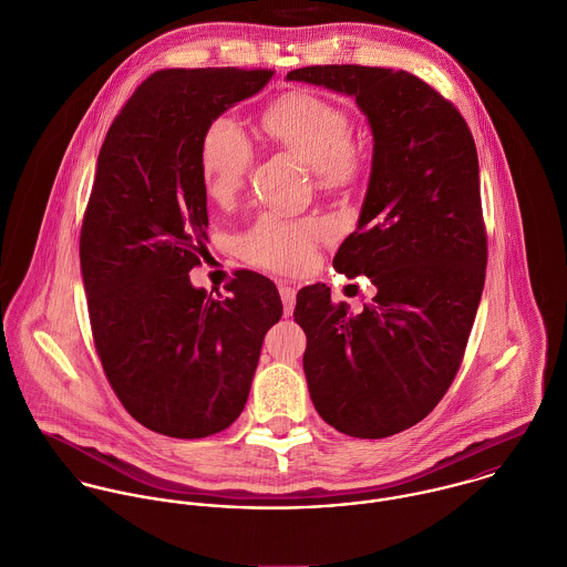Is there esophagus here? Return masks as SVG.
Wrapping results in <instances>:
<instances>
[{
	"instance_id": "esophagus-1",
	"label": "esophagus",
	"mask_w": 567,
	"mask_h": 567,
	"mask_svg": "<svg viewBox=\"0 0 567 567\" xmlns=\"http://www.w3.org/2000/svg\"><path fill=\"white\" fill-rule=\"evenodd\" d=\"M280 298L285 305V316H291L296 307V289L291 285H280Z\"/></svg>"
}]
</instances>
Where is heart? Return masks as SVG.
<instances>
[{"label": "heart", "mask_w": 567, "mask_h": 567, "mask_svg": "<svg viewBox=\"0 0 567 567\" xmlns=\"http://www.w3.org/2000/svg\"><path fill=\"white\" fill-rule=\"evenodd\" d=\"M271 137L298 153L320 177L343 175L354 157L350 117L338 105L313 96L291 94L262 115ZM254 159V146L245 131L227 115L215 117L199 148L204 190L215 204H227L243 188ZM327 234L320 219H287L262 213L238 238L243 258L258 267L298 271L311 256L316 243Z\"/></svg>", "instance_id": "obj_1"}]
</instances>
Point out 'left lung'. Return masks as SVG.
Returning a JSON list of instances; mask_svg holds the SVG:
<instances>
[{
	"label": "left lung",
	"mask_w": 567,
	"mask_h": 567,
	"mask_svg": "<svg viewBox=\"0 0 567 567\" xmlns=\"http://www.w3.org/2000/svg\"><path fill=\"white\" fill-rule=\"evenodd\" d=\"M287 81L352 96L372 128L357 229L333 267L377 287L359 316L327 285L300 289L293 318L318 414L352 439H388L423 421L464 357L486 276L480 168L464 117L419 76L311 65Z\"/></svg>",
	"instance_id": "1"
}]
</instances>
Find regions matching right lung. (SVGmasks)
Returning <instances> with one entry per match:
<instances>
[{
    "label": "right lung",
    "mask_w": 567,
    "mask_h": 567,
    "mask_svg": "<svg viewBox=\"0 0 567 567\" xmlns=\"http://www.w3.org/2000/svg\"><path fill=\"white\" fill-rule=\"evenodd\" d=\"M271 76L159 70L115 115L99 155L81 227L92 336L124 410L171 439H206L238 419L265 333L282 318L276 285L256 271L236 276L226 298L188 276L208 240L202 137Z\"/></svg>",
    "instance_id": "add662e5"
}]
</instances>
